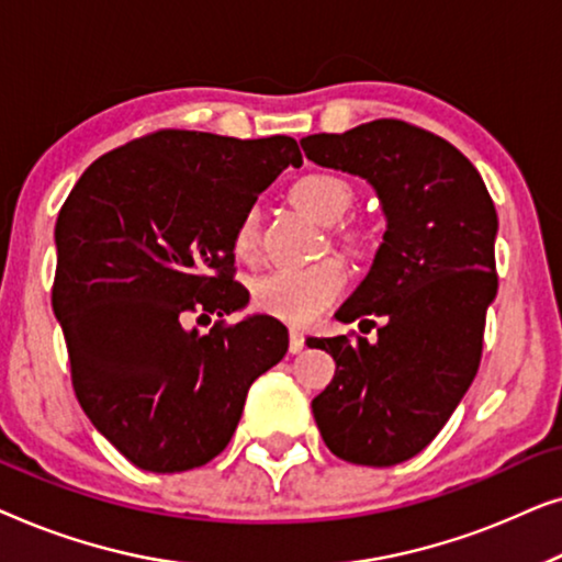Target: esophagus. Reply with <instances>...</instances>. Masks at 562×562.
Instances as JSON below:
<instances>
[{"label":"esophagus","instance_id":"1","mask_svg":"<svg viewBox=\"0 0 562 562\" xmlns=\"http://www.w3.org/2000/svg\"><path fill=\"white\" fill-rule=\"evenodd\" d=\"M289 350L294 352V356H296V352L304 350V335L299 333V329H291V333H289Z\"/></svg>","mask_w":562,"mask_h":562}]
</instances>
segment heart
<instances>
[{
  "mask_svg": "<svg viewBox=\"0 0 562 562\" xmlns=\"http://www.w3.org/2000/svg\"><path fill=\"white\" fill-rule=\"evenodd\" d=\"M304 214L317 220L319 225H335L350 206L356 204V189L337 173H306L289 191ZM340 240L348 248H358L360 237L356 233H340ZM235 252L243 260H252L258 256V214L245 212L235 227ZM345 283V271L337 260H319L304 268H279L260 276L252 283V304L256 310L279 317L291 325H306L333 299L340 294Z\"/></svg>",
  "mask_w": 562,
  "mask_h": 562,
  "instance_id": "b5f03b06",
  "label": "heart"
}]
</instances>
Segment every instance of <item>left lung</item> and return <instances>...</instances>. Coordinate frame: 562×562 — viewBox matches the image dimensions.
Segmentation results:
<instances>
[{"instance_id":"8db88e82","label":"left lung","mask_w":562,"mask_h":562,"mask_svg":"<svg viewBox=\"0 0 562 562\" xmlns=\"http://www.w3.org/2000/svg\"><path fill=\"white\" fill-rule=\"evenodd\" d=\"M302 148L317 166L366 179L386 214L371 271L335 312L340 322L379 317V340H306L337 366L312 402L314 422L348 463H404L435 440L479 371L498 289L494 202L463 153L402 120L310 135Z\"/></svg>"}]
</instances>
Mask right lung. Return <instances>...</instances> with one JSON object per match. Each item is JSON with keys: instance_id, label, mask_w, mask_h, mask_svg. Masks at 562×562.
Instances as JSON below:
<instances>
[{"instance_id": "add662e5", "label": "right lung", "mask_w": 562, "mask_h": 562, "mask_svg": "<svg viewBox=\"0 0 562 562\" xmlns=\"http://www.w3.org/2000/svg\"><path fill=\"white\" fill-rule=\"evenodd\" d=\"M294 137L158 130L91 164L56 222L53 314L81 409L130 463L181 473L227 448L250 383L289 350L233 281L235 227L283 168Z\"/></svg>"}]
</instances>
